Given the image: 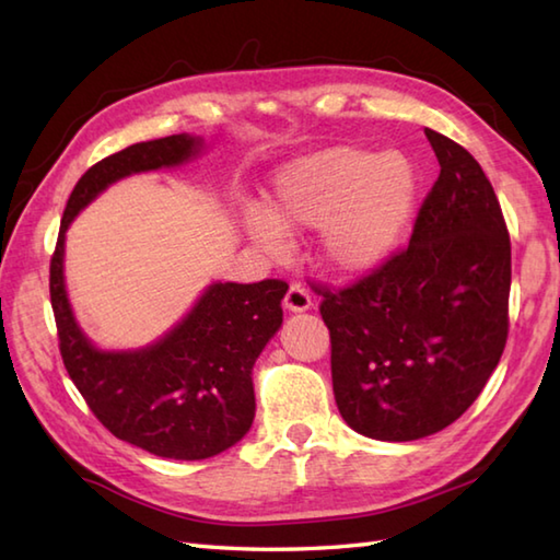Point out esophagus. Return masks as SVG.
I'll return each instance as SVG.
<instances>
[{
  "label": "esophagus",
  "mask_w": 560,
  "mask_h": 560,
  "mask_svg": "<svg viewBox=\"0 0 560 560\" xmlns=\"http://www.w3.org/2000/svg\"><path fill=\"white\" fill-rule=\"evenodd\" d=\"M311 305H313L311 293H307L301 283H293L287 293V299H283V307H287L289 313H305L311 311Z\"/></svg>",
  "instance_id": "1"
}]
</instances>
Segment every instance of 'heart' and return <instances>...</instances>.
<instances>
[{
	"label": "heart",
	"instance_id": "obj_1",
	"mask_svg": "<svg viewBox=\"0 0 560 560\" xmlns=\"http://www.w3.org/2000/svg\"><path fill=\"white\" fill-rule=\"evenodd\" d=\"M421 197L419 165L399 149L327 147L281 165L269 209L241 213L243 233L281 259L289 231L317 229V253L343 277L371 273L399 253Z\"/></svg>",
	"mask_w": 560,
	"mask_h": 560
}]
</instances>
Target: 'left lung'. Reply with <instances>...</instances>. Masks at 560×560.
<instances>
[{"mask_svg": "<svg viewBox=\"0 0 560 560\" xmlns=\"http://www.w3.org/2000/svg\"><path fill=\"white\" fill-rule=\"evenodd\" d=\"M440 177L409 247L351 289L325 291L331 387L355 433L409 443L443 431L489 383L508 339L510 237L467 149L425 129Z\"/></svg>", "mask_w": 560, "mask_h": 560, "instance_id": "1", "label": "left lung"}]
</instances>
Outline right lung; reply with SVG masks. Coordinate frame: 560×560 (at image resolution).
Masks as SVG:
<instances>
[{
  "instance_id": "add662e5",
  "label": "right lung",
  "mask_w": 560,
  "mask_h": 560,
  "mask_svg": "<svg viewBox=\"0 0 560 560\" xmlns=\"http://www.w3.org/2000/svg\"><path fill=\"white\" fill-rule=\"evenodd\" d=\"M207 144L173 135L127 147L81 175L71 192L50 261V299L59 351L71 383L96 419L125 443L168 459H209L233 447L255 421L253 368L277 335L289 287L213 281L183 319L139 349H101L81 329L65 279L71 221L129 175L197 161Z\"/></svg>"
}]
</instances>
